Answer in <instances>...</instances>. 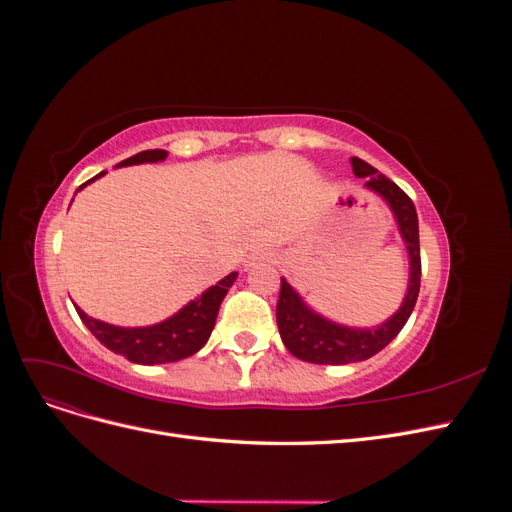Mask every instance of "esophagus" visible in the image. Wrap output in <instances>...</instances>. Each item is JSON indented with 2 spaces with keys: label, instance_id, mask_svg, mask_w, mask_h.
<instances>
[{
  "label": "esophagus",
  "instance_id": "34e87169",
  "mask_svg": "<svg viewBox=\"0 0 512 512\" xmlns=\"http://www.w3.org/2000/svg\"><path fill=\"white\" fill-rule=\"evenodd\" d=\"M269 262H273V256L267 254V252H256L250 256V260H247V267H254V265H269Z\"/></svg>",
  "mask_w": 512,
  "mask_h": 512
}]
</instances>
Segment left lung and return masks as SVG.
Instances as JSON below:
<instances>
[{
  "instance_id": "1",
  "label": "left lung",
  "mask_w": 512,
  "mask_h": 512,
  "mask_svg": "<svg viewBox=\"0 0 512 512\" xmlns=\"http://www.w3.org/2000/svg\"><path fill=\"white\" fill-rule=\"evenodd\" d=\"M352 173L356 177H367L365 188L378 194L389 205L397 222L399 235L406 243L410 260L408 292L397 312L384 320L378 327H346L320 316L309 307L301 294L294 290L284 277L277 301V329L282 342L290 354L301 361L316 365H346L365 361L389 346L397 333L404 329L412 309L416 305L418 290H421V245H418V218L410 196L395 185L389 177L380 175L378 170L361 158H350Z\"/></svg>"
}]
</instances>
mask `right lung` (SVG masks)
I'll list each match as a JSON object with an SVG mask.
<instances>
[{"label":"right lung","mask_w":512,"mask_h":512,"mask_svg":"<svg viewBox=\"0 0 512 512\" xmlns=\"http://www.w3.org/2000/svg\"><path fill=\"white\" fill-rule=\"evenodd\" d=\"M168 151L164 149H147L136 153V156L119 162L117 166H132V164H147V162H162L166 160ZM106 175L102 170L100 175L83 183L79 190L81 192L85 185L96 181L98 177ZM237 271L226 275L215 286L207 288L200 297L183 305L177 314L170 318L149 324V327H115V324H108L102 320H96L87 316L79 305L76 307V314L81 316L85 327L94 333V337L102 346L113 350L115 354L126 356L128 361L138 365H160V363H175L181 359H188V356L196 354L200 348L207 344V339L215 327V318H218L220 305L226 297L228 288L235 284Z\"/></svg>","instance_id":"obj_1"}]
</instances>
